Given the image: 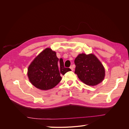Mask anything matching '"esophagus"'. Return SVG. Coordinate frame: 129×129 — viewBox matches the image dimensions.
Segmentation results:
<instances>
[{
	"label": "esophagus",
	"mask_w": 129,
	"mask_h": 129,
	"mask_svg": "<svg viewBox=\"0 0 129 129\" xmlns=\"http://www.w3.org/2000/svg\"><path fill=\"white\" fill-rule=\"evenodd\" d=\"M70 68H71V70H72V71H74V68H73V66H71V67H70Z\"/></svg>",
	"instance_id": "esophagus-1"
}]
</instances>
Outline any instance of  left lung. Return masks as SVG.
<instances>
[{
	"instance_id": "8db88e82",
	"label": "left lung",
	"mask_w": 129,
	"mask_h": 129,
	"mask_svg": "<svg viewBox=\"0 0 129 129\" xmlns=\"http://www.w3.org/2000/svg\"><path fill=\"white\" fill-rule=\"evenodd\" d=\"M75 73L79 79L88 85H96L102 82L105 76L103 64L93 54H80L75 58Z\"/></svg>"
}]
</instances>
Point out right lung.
<instances>
[{
    "instance_id": "1",
    "label": "right lung",
    "mask_w": 129,
    "mask_h": 129,
    "mask_svg": "<svg viewBox=\"0 0 129 129\" xmlns=\"http://www.w3.org/2000/svg\"><path fill=\"white\" fill-rule=\"evenodd\" d=\"M71 71L64 67L63 60L58 59L55 52L47 48L30 63L27 75L34 86L46 90L55 87L61 80V76Z\"/></svg>"
}]
</instances>
